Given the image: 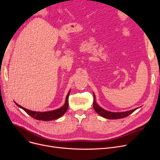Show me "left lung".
Wrapping results in <instances>:
<instances>
[{
  "instance_id": "obj_1",
  "label": "left lung",
  "mask_w": 160,
  "mask_h": 160,
  "mask_svg": "<svg viewBox=\"0 0 160 160\" xmlns=\"http://www.w3.org/2000/svg\"><path fill=\"white\" fill-rule=\"evenodd\" d=\"M94 97V100H93V108L95 111L100 116H102L104 118L109 119H122L124 118V117L128 116L131 113H132L134 111H136L138 108H135L133 110L127 111V112H108L107 110H104L103 108L100 107L96 102L95 100V95L93 93Z\"/></svg>"
}]
</instances>
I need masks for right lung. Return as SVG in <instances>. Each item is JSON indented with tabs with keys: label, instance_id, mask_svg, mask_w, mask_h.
Instances as JSON below:
<instances>
[{
	"label": "right lung",
	"instance_id": "1",
	"mask_svg": "<svg viewBox=\"0 0 160 160\" xmlns=\"http://www.w3.org/2000/svg\"><path fill=\"white\" fill-rule=\"evenodd\" d=\"M69 93H70V91H69V93H67V95L65 98V102L62 107H61L59 109H57V110L49 111V112H33V111L27 110V109L21 106L18 104H17L15 102V103L17 106L22 108L24 111L26 112L29 115L33 117V118H34L37 120H41V121H52V120H55L60 118V117H61L62 115H64V113L67 110V109H68V107H69L68 100H69Z\"/></svg>",
	"mask_w": 160,
	"mask_h": 160
}]
</instances>
